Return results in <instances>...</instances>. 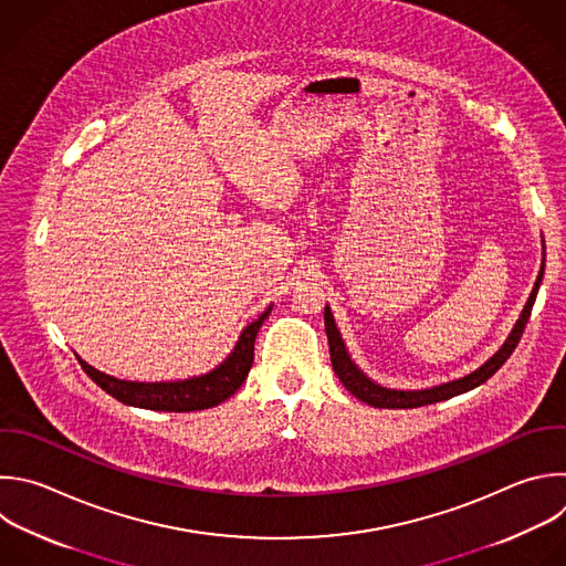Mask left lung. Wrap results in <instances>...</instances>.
Segmentation results:
<instances>
[{
    "label": "left lung",
    "instance_id": "1",
    "mask_svg": "<svg viewBox=\"0 0 566 566\" xmlns=\"http://www.w3.org/2000/svg\"><path fill=\"white\" fill-rule=\"evenodd\" d=\"M542 277H544V260H542V266H539V275L535 280V286L515 322V326L511 328L509 337L504 339V344L500 346L497 353H493V357H489L480 368H475L473 373L464 375V378L460 380H451V382H444V385H438V387H431V389H420V391H398V389H387V387H380L378 382H373L370 378H366L364 370H359V366L350 359L344 342H342V335L335 326V319H333V313L331 308L326 306L324 308V328H326V337H328V353H331V364H333V370L339 378V382L344 385V389L355 396L357 400L366 402L368 407H375V409H416V407H424V405H436V402H442V400H449V398H455L460 394H467L480 385H484L491 375L511 357V353L515 350L522 333H524V326L531 317V308H533V302H535V295H537V289L542 284Z\"/></svg>",
    "mask_w": 566,
    "mask_h": 566
}]
</instances>
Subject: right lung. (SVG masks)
<instances>
[{
    "mask_svg": "<svg viewBox=\"0 0 566 566\" xmlns=\"http://www.w3.org/2000/svg\"><path fill=\"white\" fill-rule=\"evenodd\" d=\"M271 308L273 306H269L255 322H251L242 331L235 348L220 366H216L211 373L198 375V378H188L179 382H128V380H117L113 375H106L93 368L82 357L77 359L97 387H102L108 396H113L115 400L128 407H139L148 411H170V413L205 411L229 400L249 378L255 337L262 322L269 317Z\"/></svg>",
    "mask_w": 566,
    "mask_h": 566,
    "instance_id": "right-lung-1",
    "label": "right lung"
}]
</instances>
